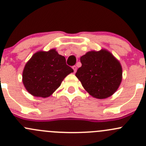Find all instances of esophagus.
<instances>
[{"mask_svg":"<svg viewBox=\"0 0 146 146\" xmlns=\"http://www.w3.org/2000/svg\"><path fill=\"white\" fill-rule=\"evenodd\" d=\"M73 70H74V73H76V70H77V67H76V66H73Z\"/></svg>","mask_w":146,"mask_h":146,"instance_id":"34e87169","label":"esophagus"}]
</instances>
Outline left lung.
Wrapping results in <instances>:
<instances>
[{
  "label": "left lung",
  "mask_w": 146,
  "mask_h": 146,
  "mask_svg": "<svg viewBox=\"0 0 146 146\" xmlns=\"http://www.w3.org/2000/svg\"><path fill=\"white\" fill-rule=\"evenodd\" d=\"M82 66L76 76L85 90L98 99L112 95L122 80V68L112 54L105 49L91 51L80 57Z\"/></svg>",
  "instance_id": "8db88e82"
}]
</instances>
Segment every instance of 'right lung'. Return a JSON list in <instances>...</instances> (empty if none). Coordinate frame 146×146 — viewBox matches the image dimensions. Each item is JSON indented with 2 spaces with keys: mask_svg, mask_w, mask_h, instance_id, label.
Here are the masks:
<instances>
[{
  "mask_svg": "<svg viewBox=\"0 0 146 146\" xmlns=\"http://www.w3.org/2000/svg\"><path fill=\"white\" fill-rule=\"evenodd\" d=\"M73 70L66 64L64 56L56 49L38 51L27 61L23 73V82L29 93L47 98L61 85Z\"/></svg>",
  "mask_w": 146,
  "mask_h": 146,
  "instance_id": "obj_1",
  "label": "right lung"
}]
</instances>
